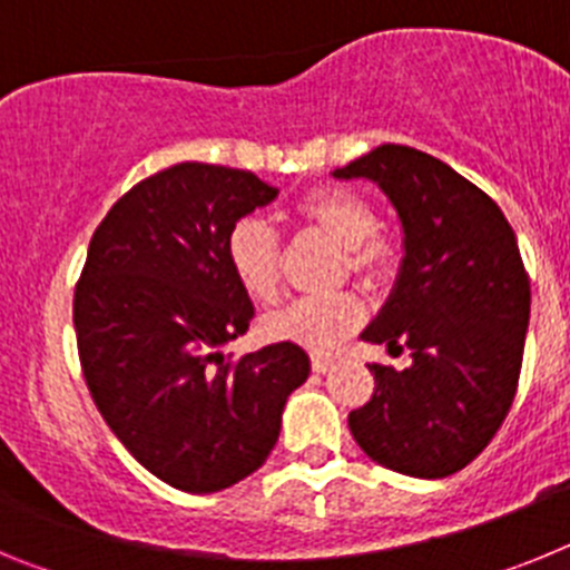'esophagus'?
Returning <instances> with one entry per match:
<instances>
[{"instance_id":"obj_1","label":"esophagus","mask_w":570,"mask_h":570,"mask_svg":"<svg viewBox=\"0 0 570 570\" xmlns=\"http://www.w3.org/2000/svg\"><path fill=\"white\" fill-rule=\"evenodd\" d=\"M331 365H334V360H331V356L316 354L314 360H311V367H314L316 374H325V371H331Z\"/></svg>"}]
</instances>
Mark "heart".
<instances>
[{
    "label": "heart",
    "mask_w": 570,
    "mask_h": 570,
    "mask_svg": "<svg viewBox=\"0 0 570 570\" xmlns=\"http://www.w3.org/2000/svg\"><path fill=\"white\" fill-rule=\"evenodd\" d=\"M299 219L347 248V265L367 279H380L391 268V248L376 239L380 216L367 199L345 188H325L305 196L296 208ZM225 259L250 299L271 302L279 294V239L256 216H245L225 239ZM362 302L351 294L331 299H294L262 320L271 342H294L308 351H328L360 325Z\"/></svg>",
    "instance_id": "b5f03b06"
}]
</instances>
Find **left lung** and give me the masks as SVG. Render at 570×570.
Masks as SVG:
<instances>
[{
  "label": "left lung",
  "instance_id": "1",
  "mask_svg": "<svg viewBox=\"0 0 570 570\" xmlns=\"http://www.w3.org/2000/svg\"><path fill=\"white\" fill-rule=\"evenodd\" d=\"M334 176L387 196L405 248L362 340L407 351L411 365H367L374 396L347 428L380 465L442 480L485 451L517 394L531 316L520 245L491 196L416 148L380 145Z\"/></svg>",
  "mask_w": 570,
  "mask_h": 570
}]
</instances>
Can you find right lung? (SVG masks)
<instances>
[{"label":"right lung","instance_id":"1","mask_svg":"<svg viewBox=\"0 0 570 570\" xmlns=\"http://www.w3.org/2000/svg\"><path fill=\"white\" fill-rule=\"evenodd\" d=\"M276 194L250 170L179 163L130 188L90 239L73 294L85 382L116 440L179 491L262 468L311 374L294 342L223 354L254 320L225 239Z\"/></svg>","mask_w":570,"mask_h":570}]
</instances>
